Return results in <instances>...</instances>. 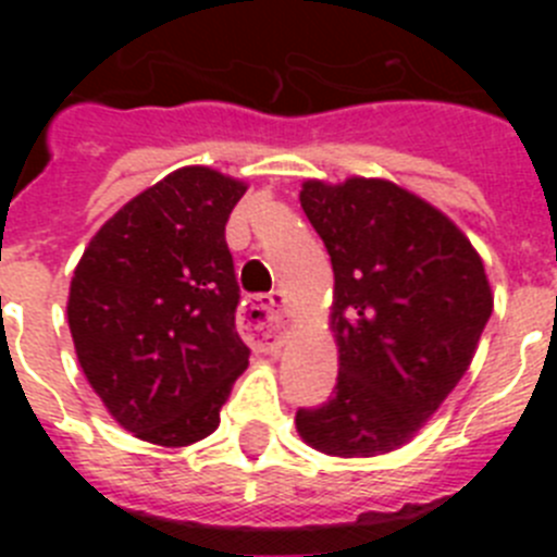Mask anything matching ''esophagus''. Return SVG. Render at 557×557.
Here are the masks:
<instances>
[{
	"label": "esophagus",
	"instance_id": "34e87169",
	"mask_svg": "<svg viewBox=\"0 0 557 557\" xmlns=\"http://www.w3.org/2000/svg\"><path fill=\"white\" fill-rule=\"evenodd\" d=\"M239 329L253 348L275 351L284 343L289 329L287 312H284V295L268 293L250 298L243 309V318H239Z\"/></svg>",
	"mask_w": 557,
	"mask_h": 557
}]
</instances>
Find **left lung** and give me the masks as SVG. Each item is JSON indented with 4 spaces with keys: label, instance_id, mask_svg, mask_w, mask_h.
<instances>
[{
    "label": "left lung",
    "instance_id": "obj_1",
    "mask_svg": "<svg viewBox=\"0 0 557 557\" xmlns=\"http://www.w3.org/2000/svg\"><path fill=\"white\" fill-rule=\"evenodd\" d=\"M301 209L332 256L339 371L295 426L323 455H385L469 371L494 309L488 275L446 214L391 181H307Z\"/></svg>",
    "mask_w": 557,
    "mask_h": 557
}]
</instances>
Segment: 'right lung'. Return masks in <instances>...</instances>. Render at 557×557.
<instances>
[{
	"label": "right lung",
	"mask_w": 557,
	"mask_h": 557,
	"mask_svg": "<svg viewBox=\"0 0 557 557\" xmlns=\"http://www.w3.org/2000/svg\"><path fill=\"white\" fill-rule=\"evenodd\" d=\"M245 189L209 166L170 172L97 231L72 275L77 362L108 412L141 441H203L248 368L225 245Z\"/></svg>",
	"instance_id": "obj_1"
}]
</instances>
